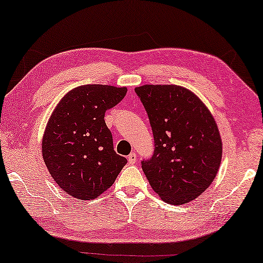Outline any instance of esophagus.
<instances>
[{"label": "esophagus", "instance_id": "34e87169", "mask_svg": "<svg viewBox=\"0 0 263 263\" xmlns=\"http://www.w3.org/2000/svg\"><path fill=\"white\" fill-rule=\"evenodd\" d=\"M127 158H128V163H129V164H132V165L135 164L136 161H137V156H136L135 153H132Z\"/></svg>", "mask_w": 263, "mask_h": 263}]
</instances>
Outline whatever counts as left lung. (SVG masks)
Wrapping results in <instances>:
<instances>
[{
    "mask_svg": "<svg viewBox=\"0 0 263 263\" xmlns=\"http://www.w3.org/2000/svg\"><path fill=\"white\" fill-rule=\"evenodd\" d=\"M135 93L154 135L153 156L141 162L145 177L167 204L196 199L216 178L221 162L222 143L212 114L177 85H144Z\"/></svg>",
    "mask_w": 263,
    "mask_h": 263,
    "instance_id": "8db88e82",
    "label": "left lung"
}]
</instances>
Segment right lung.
I'll list each match as a JSON object with an SVG mask.
<instances>
[{
	"instance_id": "obj_1",
	"label": "right lung",
	"mask_w": 263,
	"mask_h": 263,
	"mask_svg": "<svg viewBox=\"0 0 263 263\" xmlns=\"http://www.w3.org/2000/svg\"><path fill=\"white\" fill-rule=\"evenodd\" d=\"M127 93L126 87L84 85L68 92L55 107L42 142L43 158L58 186L77 199L105 192L127 164L115 153L106 126V110Z\"/></svg>"
}]
</instances>
